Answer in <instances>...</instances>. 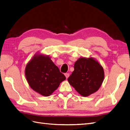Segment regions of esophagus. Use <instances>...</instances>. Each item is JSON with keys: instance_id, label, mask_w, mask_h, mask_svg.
Returning <instances> with one entry per match:
<instances>
[{"instance_id": "esophagus-1", "label": "esophagus", "mask_w": 130, "mask_h": 130, "mask_svg": "<svg viewBox=\"0 0 130 130\" xmlns=\"http://www.w3.org/2000/svg\"><path fill=\"white\" fill-rule=\"evenodd\" d=\"M65 76H66V78H68V77H69V73H65Z\"/></svg>"}]
</instances>
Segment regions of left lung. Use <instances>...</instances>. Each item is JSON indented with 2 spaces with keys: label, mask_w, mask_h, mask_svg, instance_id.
<instances>
[{
  "label": "left lung",
  "mask_w": 130,
  "mask_h": 130,
  "mask_svg": "<svg viewBox=\"0 0 130 130\" xmlns=\"http://www.w3.org/2000/svg\"><path fill=\"white\" fill-rule=\"evenodd\" d=\"M68 81L82 96H88L99 89L104 78L103 68L93 58H80Z\"/></svg>",
  "instance_id": "left-lung-1"
}]
</instances>
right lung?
Wrapping results in <instances>:
<instances>
[{
	"label": "right lung",
	"mask_w": 130,
	"mask_h": 130,
	"mask_svg": "<svg viewBox=\"0 0 130 130\" xmlns=\"http://www.w3.org/2000/svg\"><path fill=\"white\" fill-rule=\"evenodd\" d=\"M27 81L32 89L43 96L50 95L66 79L48 56L35 55L25 68Z\"/></svg>",
	"instance_id": "add662e5"
}]
</instances>
